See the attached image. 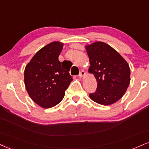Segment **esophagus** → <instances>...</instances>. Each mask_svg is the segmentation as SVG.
Listing matches in <instances>:
<instances>
[{"label":"esophagus","instance_id":"1","mask_svg":"<svg viewBox=\"0 0 149 149\" xmlns=\"http://www.w3.org/2000/svg\"><path fill=\"white\" fill-rule=\"evenodd\" d=\"M86 75V73L85 71H83V70H82L80 72V74H79V76L80 77V78H83L84 76H85Z\"/></svg>","mask_w":149,"mask_h":149}]
</instances>
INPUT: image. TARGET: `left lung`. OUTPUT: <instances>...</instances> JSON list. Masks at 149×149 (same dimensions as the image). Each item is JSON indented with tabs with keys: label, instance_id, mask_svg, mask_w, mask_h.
Listing matches in <instances>:
<instances>
[{
	"label": "left lung",
	"instance_id": "1",
	"mask_svg": "<svg viewBox=\"0 0 149 149\" xmlns=\"http://www.w3.org/2000/svg\"><path fill=\"white\" fill-rule=\"evenodd\" d=\"M89 58L88 72L97 81V89L89 94L100 105H112L124 95L130 82L128 62L116 50L102 42L85 46Z\"/></svg>",
	"mask_w": 149,
	"mask_h": 149
}]
</instances>
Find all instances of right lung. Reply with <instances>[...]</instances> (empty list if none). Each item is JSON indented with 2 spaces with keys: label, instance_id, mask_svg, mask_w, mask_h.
Listing matches in <instances>:
<instances>
[{
  "label": "right lung",
  "instance_id": "add662e5",
  "mask_svg": "<svg viewBox=\"0 0 149 149\" xmlns=\"http://www.w3.org/2000/svg\"><path fill=\"white\" fill-rule=\"evenodd\" d=\"M64 44L53 42L35 53L24 70V83L33 101L43 108H51L63 99L73 79L70 69L58 60Z\"/></svg>",
  "mask_w": 149,
  "mask_h": 149
}]
</instances>
